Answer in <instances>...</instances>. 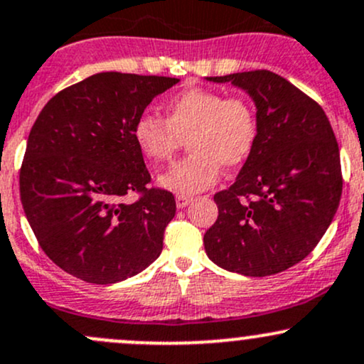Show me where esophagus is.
Here are the masks:
<instances>
[{
    "mask_svg": "<svg viewBox=\"0 0 364 364\" xmlns=\"http://www.w3.org/2000/svg\"><path fill=\"white\" fill-rule=\"evenodd\" d=\"M191 200H193V197H191V195H185V193L176 195V205H178L179 209H183V207L188 205Z\"/></svg>",
    "mask_w": 364,
    "mask_h": 364,
    "instance_id": "obj_1",
    "label": "esophagus"
}]
</instances>
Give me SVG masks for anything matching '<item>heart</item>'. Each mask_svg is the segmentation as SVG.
<instances>
[{
  "instance_id": "1",
  "label": "heart",
  "mask_w": 364,
  "mask_h": 364,
  "mask_svg": "<svg viewBox=\"0 0 364 364\" xmlns=\"http://www.w3.org/2000/svg\"><path fill=\"white\" fill-rule=\"evenodd\" d=\"M166 117L141 114L133 124L138 150L159 166L188 141L191 150L159 183L178 193H195L218 181L223 166L237 169L250 159L259 139V115L245 95L191 87L164 103Z\"/></svg>"
}]
</instances>
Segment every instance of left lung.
<instances>
[{"instance_id": "1", "label": "left lung", "mask_w": 364, "mask_h": 364, "mask_svg": "<svg viewBox=\"0 0 364 364\" xmlns=\"http://www.w3.org/2000/svg\"><path fill=\"white\" fill-rule=\"evenodd\" d=\"M254 98L259 139L237 181L218 191L203 235L209 259L245 277H269L313 252L337 213L341 154L318 102L271 70L209 77Z\"/></svg>"}]
</instances>
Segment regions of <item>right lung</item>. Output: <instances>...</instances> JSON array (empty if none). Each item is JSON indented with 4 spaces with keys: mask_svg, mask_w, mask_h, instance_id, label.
<instances>
[{
    "mask_svg": "<svg viewBox=\"0 0 364 364\" xmlns=\"http://www.w3.org/2000/svg\"><path fill=\"white\" fill-rule=\"evenodd\" d=\"M178 79L100 72L46 103L27 139L20 200L45 254L65 273L109 285L162 252L176 214L151 176L133 124ZM137 198L126 203L127 194Z\"/></svg>",
    "mask_w": 364,
    "mask_h": 364,
    "instance_id": "add662e5",
    "label": "right lung"
}]
</instances>
